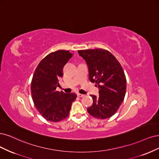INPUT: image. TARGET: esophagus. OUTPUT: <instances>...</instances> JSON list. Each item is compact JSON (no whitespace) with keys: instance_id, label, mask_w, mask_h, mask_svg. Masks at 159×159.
<instances>
[{"instance_id":"34e87169","label":"esophagus","mask_w":159,"mask_h":159,"mask_svg":"<svg viewBox=\"0 0 159 159\" xmlns=\"http://www.w3.org/2000/svg\"><path fill=\"white\" fill-rule=\"evenodd\" d=\"M77 95H78V96L79 97H83L84 95V94H80V93H78L77 94Z\"/></svg>"}]
</instances>
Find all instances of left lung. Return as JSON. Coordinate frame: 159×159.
<instances>
[{
	"label": "left lung",
	"instance_id": "obj_1",
	"mask_svg": "<svg viewBox=\"0 0 159 159\" xmlns=\"http://www.w3.org/2000/svg\"><path fill=\"white\" fill-rule=\"evenodd\" d=\"M89 68V77L98 87L99 96L90 95L93 104L87 111L98 119L110 117L118 110L124 100L126 79L122 66L108 51L102 49L80 50Z\"/></svg>",
	"mask_w": 159,
	"mask_h": 159
}]
</instances>
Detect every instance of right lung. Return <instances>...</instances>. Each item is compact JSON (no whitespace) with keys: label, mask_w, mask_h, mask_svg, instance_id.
Here are the masks:
<instances>
[{"label":"right lung","mask_w":159,"mask_h":159,"mask_svg":"<svg viewBox=\"0 0 159 159\" xmlns=\"http://www.w3.org/2000/svg\"><path fill=\"white\" fill-rule=\"evenodd\" d=\"M73 53L58 50L43 58L33 75L31 93L34 105L45 120L57 122L68 117L75 93L56 91L60 86L59 79L63 76V67L73 57Z\"/></svg>","instance_id":"1"}]
</instances>
